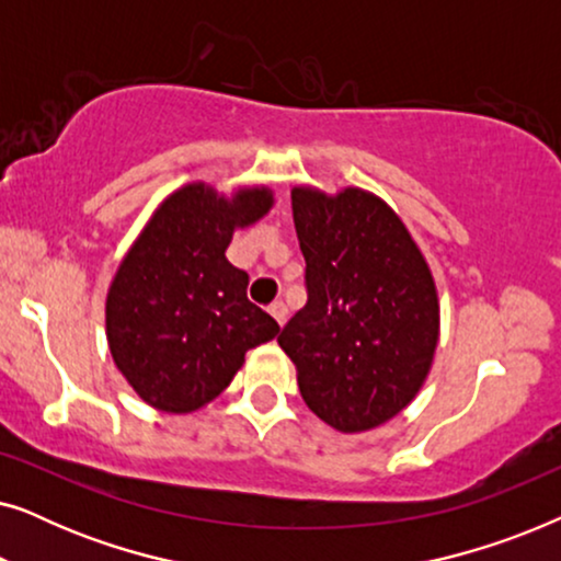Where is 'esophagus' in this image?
I'll return each instance as SVG.
<instances>
[{"mask_svg": "<svg viewBox=\"0 0 561 561\" xmlns=\"http://www.w3.org/2000/svg\"><path fill=\"white\" fill-rule=\"evenodd\" d=\"M267 311L273 313V319L278 321L280 327L286 324V319H288V309H286V304H283V301H273L271 306H267Z\"/></svg>", "mask_w": 561, "mask_h": 561, "instance_id": "obj_1", "label": "esophagus"}]
</instances>
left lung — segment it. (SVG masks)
<instances>
[{
	"label": "left lung",
	"mask_w": 561,
	"mask_h": 561,
	"mask_svg": "<svg viewBox=\"0 0 561 561\" xmlns=\"http://www.w3.org/2000/svg\"><path fill=\"white\" fill-rule=\"evenodd\" d=\"M290 204L309 301L278 344L321 421L344 434L367 432L401 413L432 370L439 342L432 271L375 194L296 186Z\"/></svg>",
	"instance_id": "obj_1"
}]
</instances>
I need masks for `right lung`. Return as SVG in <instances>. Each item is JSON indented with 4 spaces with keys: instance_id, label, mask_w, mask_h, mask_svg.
I'll return each instance as SVG.
<instances>
[{
    "instance_id": "right-lung-1",
    "label": "right lung",
    "mask_w": 561,
    "mask_h": 561,
    "mask_svg": "<svg viewBox=\"0 0 561 561\" xmlns=\"http://www.w3.org/2000/svg\"><path fill=\"white\" fill-rule=\"evenodd\" d=\"M271 206L265 186L227 198L188 183L158 206L122 260L106 294V340L114 365L152 409H202L232 382L244 352L280 332L248 298V273L225 255L234 229Z\"/></svg>"
}]
</instances>
